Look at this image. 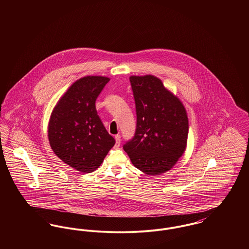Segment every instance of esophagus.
<instances>
[{
	"mask_svg": "<svg viewBox=\"0 0 249 249\" xmlns=\"http://www.w3.org/2000/svg\"><path fill=\"white\" fill-rule=\"evenodd\" d=\"M115 139H116V145L119 146V145H120V135L117 134V135L115 136Z\"/></svg>",
	"mask_w": 249,
	"mask_h": 249,
	"instance_id": "34e87169",
	"label": "esophagus"
}]
</instances>
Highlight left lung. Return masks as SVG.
Masks as SVG:
<instances>
[{"label":"left lung","mask_w":249,"mask_h":249,"mask_svg":"<svg viewBox=\"0 0 249 249\" xmlns=\"http://www.w3.org/2000/svg\"><path fill=\"white\" fill-rule=\"evenodd\" d=\"M130 81L137 123L134 137L123 148L137 169L159 176L176 165L187 148V111L157 76L131 75Z\"/></svg>","instance_id":"1"}]
</instances>
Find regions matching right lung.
Returning <instances> with one entry per match:
<instances>
[{"label": "right lung", "mask_w": 249, "mask_h": 249, "mask_svg": "<svg viewBox=\"0 0 249 249\" xmlns=\"http://www.w3.org/2000/svg\"><path fill=\"white\" fill-rule=\"evenodd\" d=\"M109 80L101 75L76 80L60 97L48 122V141L53 152L83 174L99 168L116 142L95 107L97 97Z\"/></svg>", "instance_id": "1"}]
</instances>
